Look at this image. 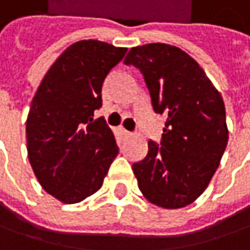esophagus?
Listing matches in <instances>:
<instances>
[{
  "instance_id": "34e87169",
  "label": "esophagus",
  "mask_w": 250,
  "mask_h": 250,
  "mask_svg": "<svg viewBox=\"0 0 250 250\" xmlns=\"http://www.w3.org/2000/svg\"><path fill=\"white\" fill-rule=\"evenodd\" d=\"M120 133H122V136L125 137V139H128V137H131L133 134L130 133V131H127L125 128H120Z\"/></svg>"
}]
</instances>
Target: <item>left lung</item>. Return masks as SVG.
I'll return each mask as SVG.
<instances>
[{"mask_svg":"<svg viewBox=\"0 0 250 250\" xmlns=\"http://www.w3.org/2000/svg\"><path fill=\"white\" fill-rule=\"evenodd\" d=\"M125 65L141 70L153 107L167 117L161 147L148 141L133 164L144 198L166 209L192 204L205 191L227 148L224 99L198 62L167 43L131 48Z\"/></svg>","mask_w":250,"mask_h":250,"instance_id":"obj_1","label":"left lung"}]
</instances>
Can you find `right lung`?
Wrapping results in <instances>:
<instances>
[{
    "label": "right lung",
    "mask_w": 250,
    "mask_h": 250,
    "mask_svg": "<svg viewBox=\"0 0 250 250\" xmlns=\"http://www.w3.org/2000/svg\"><path fill=\"white\" fill-rule=\"evenodd\" d=\"M127 48L86 39L53 62L32 99L26 119V150L41 187L63 204H76L103 185L119 148L102 106L104 78Z\"/></svg>",
    "instance_id": "right-lung-1"
}]
</instances>
